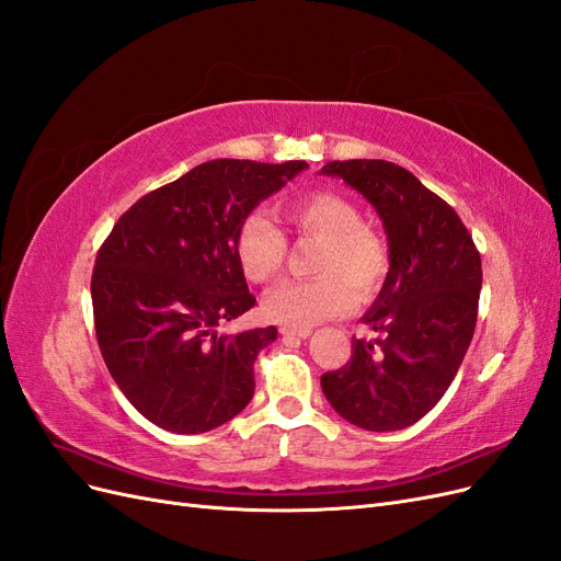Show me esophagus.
<instances>
[{"label": "esophagus", "mask_w": 561, "mask_h": 561, "mask_svg": "<svg viewBox=\"0 0 561 561\" xmlns=\"http://www.w3.org/2000/svg\"><path fill=\"white\" fill-rule=\"evenodd\" d=\"M280 334L283 336H297V339H307V336H311V328H280Z\"/></svg>", "instance_id": "1"}]
</instances>
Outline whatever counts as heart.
<instances>
[{"instance_id":"b5f03b06","label":"heart","mask_w":561,"mask_h":561,"mask_svg":"<svg viewBox=\"0 0 561 561\" xmlns=\"http://www.w3.org/2000/svg\"><path fill=\"white\" fill-rule=\"evenodd\" d=\"M299 236L320 241L311 280H287L262 301V313L287 328H313L353 309L355 293L375 299L390 274V252L381 233L363 225L355 203L334 192H313L287 208ZM239 268L250 283L274 280L285 264L287 239L264 210H250L233 239Z\"/></svg>"}]
</instances>
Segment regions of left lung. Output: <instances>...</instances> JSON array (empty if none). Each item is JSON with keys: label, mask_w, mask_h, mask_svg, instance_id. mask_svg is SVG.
I'll list each match as a JSON object with an SVG mask.
<instances>
[{"label": "left lung", "mask_w": 561, "mask_h": 561, "mask_svg": "<svg viewBox=\"0 0 561 561\" xmlns=\"http://www.w3.org/2000/svg\"><path fill=\"white\" fill-rule=\"evenodd\" d=\"M379 213L390 252L383 290L363 316L375 339H353L351 360L320 377L339 416L386 433L426 416L454 381L478 322L482 260L456 210L402 165L330 161Z\"/></svg>", "instance_id": "obj_1"}]
</instances>
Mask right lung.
<instances>
[{"label":"right lung","mask_w":561,"mask_h":561,"mask_svg":"<svg viewBox=\"0 0 561 561\" xmlns=\"http://www.w3.org/2000/svg\"><path fill=\"white\" fill-rule=\"evenodd\" d=\"M307 161L215 159L130 206L98 250L91 297L112 379L147 421L206 433L245 410L254 360L278 330L222 334L254 307L233 239Z\"/></svg>","instance_id":"right-lung-1"}]
</instances>
